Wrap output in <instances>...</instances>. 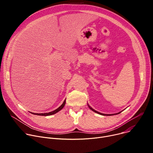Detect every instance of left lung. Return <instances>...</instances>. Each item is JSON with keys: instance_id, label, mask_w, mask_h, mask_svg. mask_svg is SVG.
I'll list each match as a JSON object with an SVG mask.
<instances>
[{"instance_id": "obj_1", "label": "left lung", "mask_w": 153, "mask_h": 153, "mask_svg": "<svg viewBox=\"0 0 153 153\" xmlns=\"http://www.w3.org/2000/svg\"><path fill=\"white\" fill-rule=\"evenodd\" d=\"M88 107L90 108V109H91V110L93 111H94V112H95V113H97V114H100V115H102V116H113V115H116V114H120L122 111H120V112H119V113H116V114H103V113H99V112H98V111H96L95 110H94L93 108H92L88 104Z\"/></svg>"}]
</instances>
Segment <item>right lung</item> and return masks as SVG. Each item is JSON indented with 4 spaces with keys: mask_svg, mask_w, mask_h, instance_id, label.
<instances>
[{
    "mask_svg": "<svg viewBox=\"0 0 153 153\" xmlns=\"http://www.w3.org/2000/svg\"><path fill=\"white\" fill-rule=\"evenodd\" d=\"M65 103H66V99H65V100L63 101V103L58 108H57L56 110L51 111V112H49V113H31L30 112L31 114H34V115H37V116H51V115H53V114H54L56 113H57V112H59V111H60L64 107L65 105Z\"/></svg>",
    "mask_w": 153,
    "mask_h": 153,
    "instance_id": "1",
    "label": "right lung"
}]
</instances>
